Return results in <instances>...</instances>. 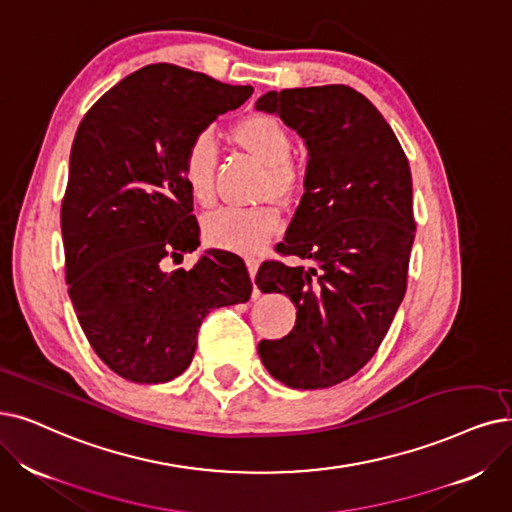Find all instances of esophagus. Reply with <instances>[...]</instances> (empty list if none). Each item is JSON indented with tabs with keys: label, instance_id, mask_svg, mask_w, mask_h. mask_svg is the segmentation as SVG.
Instances as JSON below:
<instances>
[{
	"label": "esophagus",
	"instance_id": "1",
	"mask_svg": "<svg viewBox=\"0 0 512 512\" xmlns=\"http://www.w3.org/2000/svg\"><path fill=\"white\" fill-rule=\"evenodd\" d=\"M248 271H250V277H252V281H254L256 271H258V260H256V258H248ZM256 296H258V290H256Z\"/></svg>",
	"mask_w": 512,
	"mask_h": 512
}]
</instances>
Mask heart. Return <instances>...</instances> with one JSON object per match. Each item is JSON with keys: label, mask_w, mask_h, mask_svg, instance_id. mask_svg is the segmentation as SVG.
<instances>
[{"label": "heart", "mask_w": 512, "mask_h": 512, "mask_svg": "<svg viewBox=\"0 0 512 512\" xmlns=\"http://www.w3.org/2000/svg\"><path fill=\"white\" fill-rule=\"evenodd\" d=\"M229 138L239 149L250 153L267 176L262 180L260 197L290 203L304 185L300 166L290 159L294 136L283 121L271 113H250L237 119L229 130ZM218 149L210 134H197L182 157V180L199 206L208 208L216 199ZM281 229V214L275 206L258 208H224L210 214L203 222V237L210 245L241 254H256Z\"/></svg>", "instance_id": "obj_1"}]
</instances>
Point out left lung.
I'll return each instance as SVG.
<instances>
[{
  "label": "left lung",
  "instance_id": "1",
  "mask_svg": "<svg viewBox=\"0 0 512 512\" xmlns=\"http://www.w3.org/2000/svg\"><path fill=\"white\" fill-rule=\"evenodd\" d=\"M256 109L279 115L309 149L304 195L277 252L311 260L260 264L258 288L288 294L298 311L294 330L260 340L258 355L285 386L315 391L374 357L405 296L412 172L382 113L349 86L267 92Z\"/></svg>",
  "mask_w": 512,
  "mask_h": 512
}]
</instances>
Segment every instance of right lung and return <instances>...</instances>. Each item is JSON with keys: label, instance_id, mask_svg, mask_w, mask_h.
<instances>
[{"label": "right lung", "instance_id": "add662e5", "mask_svg": "<svg viewBox=\"0 0 512 512\" xmlns=\"http://www.w3.org/2000/svg\"><path fill=\"white\" fill-rule=\"evenodd\" d=\"M252 92L159 63L121 79L81 119L60 206L65 279L90 346L121 378L174 380L206 315L252 296L233 252L210 250L191 271H166V260L199 245L182 180L189 142Z\"/></svg>", "mask_w": 512, "mask_h": 512}]
</instances>
